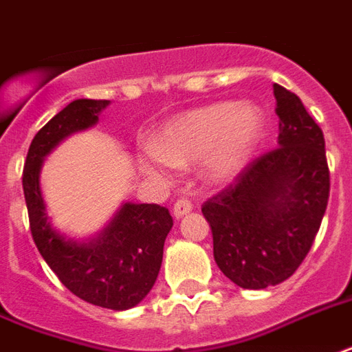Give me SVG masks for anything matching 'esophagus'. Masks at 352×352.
Wrapping results in <instances>:
<instances>
[{
	"instance_id": "1",
	"label": "esophagus",
	"mask_w": 352,
	"mask_h": 352,
	"mask_svg": "<svg viewBox=\"0 0 352 352\" xmlns=\"http://www.w3.org/2000/svg\"><path fill=\"white\" fill-rule=\"evenodd\" d=\"M190 210H192V203L188 199H184V197H182V199H177L175 205H173V216H175V218H182V216L188 214Z\"/></svg>"
}]
</instances>
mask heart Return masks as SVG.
<instances>
[{
  "instance_id": "heart-1",
  "label": "heart",
  "mask_w": 352,
  "mask_h": 352,
  "mask_svg": "<svg viewBox=\"0 0 352 352\" xmlns=\"http://www.w3.org/2000/svg\"><path fill=\"white\" fill-rule=\"evenodd\" d=\"M264 114L249 103H216L188 111L166 123L153 138V149L140 158L142 168L164 177L166 168L199 162L210 182L230 181L258 146Z\"/></svg>"
}]
</instances>
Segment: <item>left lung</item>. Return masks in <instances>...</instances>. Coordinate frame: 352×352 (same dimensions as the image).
Instances as JSON below:
<instances>
[{
    "mask_svg": "<svg viewBox=\"0 0 352 352\" xmlns=\"http://www.w3.org/2000/svg\"><path fill=\"white\" fill-rule=\"evenodd\" d=\"M273 94L278 147L249 162L201 208L216 264L245 289L294 275L312 248L331 192L323 131L294 92L273 85Z\"/></svg>",
    "mask_w": 352,
    "mask_h": 352,
    "instance_id": "1",
    "label": "left lung"
}]
</instances>
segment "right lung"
I'll return each instance as SVG.
<instances>
[{
	"label": "right lung",
	"instance_id": "obj_1",
	"mask_svg": "<svg viewBox=\"0 0 352 352\" xmlns=\"http://www.w3.org/2000/svg\"><path fill=\"white\" fill-rule=\"evenodd\" d=\"M107 104V99H75L51 118L29 146L21 184L34 245L58 280L90 305L127 310L136 307L157 280L166 236L173 227L170 210L125 203L94 240L75 241L51 227L40 192L45 155L72 133L96 125Z\"/></svg>",
	"mask_w": 352,
	"mask_h": 352
}]
</instances>
